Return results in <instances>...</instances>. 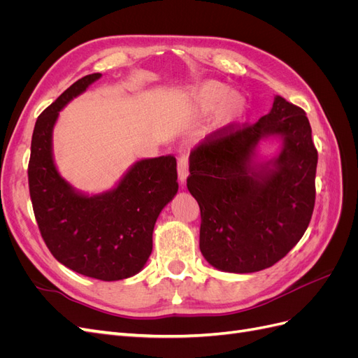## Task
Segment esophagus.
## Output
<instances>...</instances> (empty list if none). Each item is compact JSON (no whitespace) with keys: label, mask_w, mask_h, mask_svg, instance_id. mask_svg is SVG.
I'll use <instances>...</instances> for the list:
<instances>
[{"label":"esophagus","mask_w":358,"mask_h":358,"mask_svg":"<svg viewBox=\"0 0 358 358\" xmlns=\"http://www.w3.org/2000/svg\"><path fill=\"white\" fill-rule=\"evenodd\" d=\"M178 173H179V180L185 182L189 175V166H188V157L180 155L178 159Z\"/></svg>","instance_id":"esophagus-1"}]
</instances>
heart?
Masks as SVG:
<instances>
[{"label":"heart","mask_w":358,"mask_h":358,"mask_svg":"<svg viewBox=\"0 0 358 358\" xmlns=\"http://www.w3.org/2000/svg\"><path fill=\"white\" fill-rule=\"evenodd\" d=\"M229 96H230L229 86L216 80H209L200 85L196 90V92H194L196 103L201 107V109H206V110L215 109V107L221 106L222 103L229 100ZM229 103L233 109H239L242 104L239 99H230Z\"/></svg>","instance_id":"obj_1"}]
</instances>
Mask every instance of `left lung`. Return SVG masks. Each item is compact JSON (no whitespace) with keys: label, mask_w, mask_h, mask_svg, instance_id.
Listing matches in <instances>:
<instances>
[{"label":"left lung","mask_w":358,"mask_h":358,"mask_svg":"<svg viewBox=\"0 0 358 358\" xmlns=\"http://www.w3.org/2000/svg\"><path fill=\"white\" fill-rule=\"evenodd\" d=\"M280 135L273 163L250 162L257 142ZM318 152L301 107L276 95L255 124H229L189 155L187 187L200 206V251L213 267L252 273L284 258L305 234L315 206Z\"/></svg>","instance_id":"left-lung-1"}]
</instances>
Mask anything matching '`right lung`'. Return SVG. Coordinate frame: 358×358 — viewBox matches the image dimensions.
Instances as JSON below:
<instances>
[{"label": "right lung", "mask_w": 358, "mask_h": 358, "mask_svg": "<svg viewBox=\"0 0 358 358\" xmlns=\"http://www.w3.org/2000/svg\"><path fill=\"white\" fill-rule=\"evenodd\" d=\"M74 82L37 117L31 140L28 185L40 234L61 264L100 280H119L143 268L152 252V231L162 208L176 196L173 155L137 161L119 185L100 196H82L53 164L52 129L59 110L100 79Z\"/></svg>", "instance_id": "obj_1"}]
</instances>
